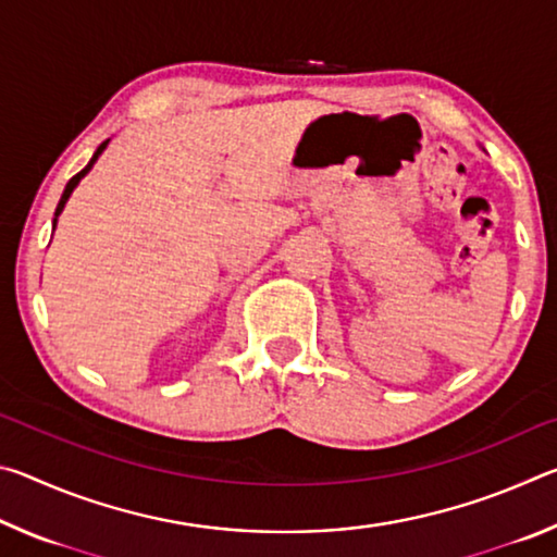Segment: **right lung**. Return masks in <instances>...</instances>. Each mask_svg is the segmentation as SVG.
Masks as SVG:
<instances>
[{
    "instance_id": "right-lung-1",
    "label": "right lung",
    "mask_w": 557,
    "mask_h": 557,
    "mask_svg": "<svg viewBox=\"0 0 557 557\" xmlns=\"http://www.w3.org/2000/svg\"><path fill=\"white\" fill-rule=\"evenodd\" d=\"M108 143H110V139H106V143H102L98 149H96V154H92V159H90V162H88V166L86 169H81V172L78 174H75L73 178H71V182L69 184H65V188H63V196H61V201H59V206H55V219H59V215H61V211H63V206H65V201H69L71 199V194H73V188L75 186H78V182H81V178L83 176H86L88 172H90V169H92V164H96L98 162V157L102 154V152H106V147H108ZM55 219H53V228H55Z\"/></svg>"
}]
</instances>
